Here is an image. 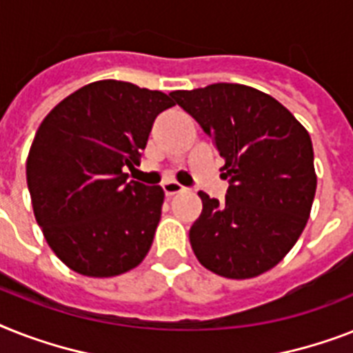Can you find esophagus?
Segmentation results:
<instances>
[{"label":"esophagus","instance_id":"1","mask_svg":"<svg viewBox=\"0 0 353 353\" xmlns=\"http://www.w3.org/2000/svg\"><path fill=\"white\" fill-rule=\"evenodd\" d=\"M163 190H165V196L172 197V196H176V194H181V192L185 190V188H183V186L179 185V183L170 181V183H165V185H163Z\"/></svg>","mask_w":353,"mask_h":353}]
</instances>
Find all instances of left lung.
<instances>
[{
	"label": "left lung",
	"instance_id": "1",
	"mask_svg": "<svg viewBox=\"0 0 353 353\" xmlns=\"http://www.w3.org/2000/svg\"><path fill=\"white\" fill-rule=\"evenodd\" d=\"M170 96L212 137L230 183L223 203L199 192L192 250L217 276H261L292 250L310 217L317 186L310 134L277 99L246 85Z\"/></svg>",
	"mask_w": 353,
	"mask_h": 353
}]
</instances>
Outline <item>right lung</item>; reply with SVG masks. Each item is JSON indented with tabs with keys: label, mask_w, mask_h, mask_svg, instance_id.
I'll use <instances>...</instances> for the list:
<instances>
[{
	"label": "right lung",
	"mask_w": 353,
	"mask_h": 353,
	"mask_svg": "<svg viewBox=\"0 0 353 353\" xmlns=\"http://www.w3.org/2000/svg\"><path fill=\"white\" fill-rule=\"evenodd\" d=\"M170 96L127 81L85 85L43 119L27 157L34 216L70 270L114 277L136 268L161 219V186L128 181Z\"/></svg>",
	"instance_id": "obj_1"
}]
</instances>
